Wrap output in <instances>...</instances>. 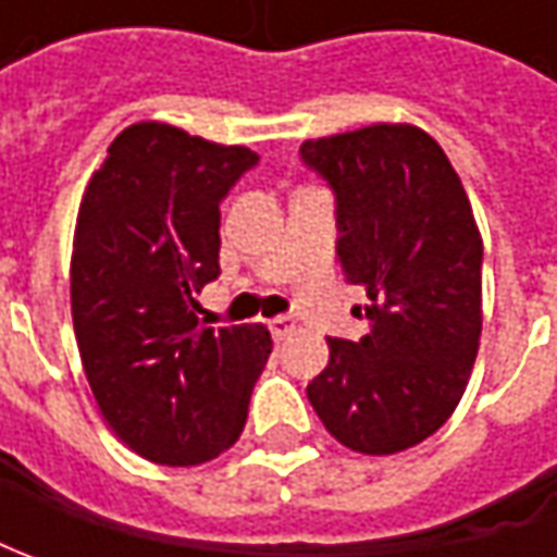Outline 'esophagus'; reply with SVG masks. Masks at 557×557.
I'll return each mask as SVG.
<instances>
[{
    "mask_svg": "<svg viewBox=\"0 0 557 557\" xmlns=\"http://www.w3.org/2000/svg\"><path fill=\"white\" fill-rule=\"evenodd\" d=\"M269 332H272L275 341H285V337H290V334L297 332V322H294L290 315H278V319L269 322Z\"/></svg>",
    "mask_w": 557,
    "mask_h": 557,
    "instance_id": "34e87169",
    "label": "esophagus"
}]
</instances>
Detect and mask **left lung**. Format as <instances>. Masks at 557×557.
Returning <instances> with one entry per match:
<instances>
[{"mask_svg":"<svg viewBox=\"0 0 557 557\" xmlns=\"http://www.w3.org/2000/svg\"><path fill=\"white\" fill-rule=\"evenodd\" d=\"M334 191L337 260L366 290L369 332L329 337L307 387L334 440L394 456L456 412L481 344L483 242L459 173L409 123H374L300 145Z\"/></svg>","mask_w":557,"mask_h":557,"instance_id":"1","label":"left lung"}]
</instances>
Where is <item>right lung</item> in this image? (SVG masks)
<instances>
[{"instance_id": "add662e5", "label": "right lung", "mask_w": 557, "mask_h": 557, "mask_svg": "<svg viewBox=\"0 0 557 557\" xmlns=\"http://www.w3.org/2000/svg\"><path fill=\"white\" fill-rule=\"evenodd\" d=\"M257 161L245 145L133 123L79 201L76 347L108 428L141 459L201 465L245 431L272 337L207 329L195 294L220 275V203Z\"/></svg>"}]
</instances>
